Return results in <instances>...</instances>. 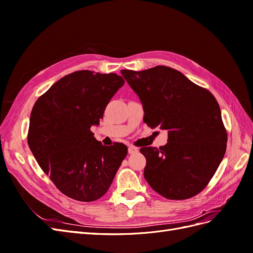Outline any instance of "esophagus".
<instances>
[{"label":"esophagus","instance_id":"obj_1","mask_svg":"<svg viewBox=\"0 0 253 253\" xmlns=\"http://www.w3.org/2000/svg\"><path fill=\"white\" fill-rule=\"evenodd\" d=\"M138 152V148L133 147V145H129L128 147V153L129 154H135V153Z\"/></svg>","mask_w":253,"mask_h":253}]
</instances>
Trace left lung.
<instances>
[{
  "label": "left lung",
  "instance_id": "8db88e82",
  "mask_svg": "<svg viewBox=\"0 0 253 253\" xmlns=\"http://www.w3.org/2000/svg\"><path fill=\"white\" fill-rule=\"evenodd\" d=\"M121 75L139 97L150 127L168 131L159 149L143 147L144 178L168 200H187L208 185L223 160L227 133L216 99L168 66Z\"/></svg>",
  "mask_w": 253,
  "mask_h": 253
}]
</instances>
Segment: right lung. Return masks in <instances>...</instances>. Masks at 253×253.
Segmentation results:
<instances>
[{"mask_svg":"<svg viewBox=\"0 0 253 253\" xmlns=\"http://www.w3.org/2000/svg\"><path fill=\"white\" fill-rule=\"evenodd\" d=\"M124 84L117 74L78 71L53 83L34 105L29 149L44 173L73 200L103 196L127 154L126 145H103L90 132Z\"/></svg>","mask_w":253,"mask_h":253,"instance_id":"1","label":"right lung"}]
</instances>
